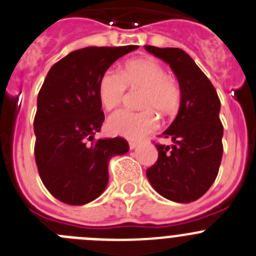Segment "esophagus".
Masks as SVG:
<instances>
[{"instance_id": "esophagus-1", "label": "esophagus", "mask_w": 256, "mask_h": 256, "mask_svg": "<svg viewBox=\"0 0 256 256\" xmlns=\"http://www.w3.org/2000/svg\"><path fill=\"white\" fill-rule=\"evenodd\" d=\"M137 146H138L137 142H133V140H130V150H134Z\"/></svg>"}]
</instances>
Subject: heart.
Segmentation results:
<instances>
[{
    "label": "heart",
    "mask_w": 256,
    "mask_h": 256,
    "mask_svg": "<svg viewBox=\"0 0 256 256\" xmlns=\"http://www.w3.org/2000/svg\"><path fill=\"white\" fill-rule=\"evenodd\" d=\"M126 88L144 91L140 96V108L146 110L140 112L118 110L112 112L106 122V128L112 134L140 140L160 124L158 116L151 109L164 116H171L179 109L182 99L179 86L156 60H130L120 74L112 70L104 72L98 85V95L102 108L112 110L118 106L123 100Z\"/></svg>",
    "instance_id": "obj_1"
}]
</instances>
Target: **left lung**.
<instances>
[{
  "instance_id": "obj_1",
  "label": "left lung",
  "mask_w": 256,
  "mask_h": 256,
  "mask_svg": "<svg viewBox=\"0 0 256 256\" xmlns=\"http://www.w3.org/2000/svg\"><path fill=\"white\" fill-rule=\"evenodd\" d=\"M144 49L170 66L182 94L176 118L162 133L172 144H156L158 158L147 168V179L164 198L190 203L210 189L218 174L224 152L221 102L208 77L182 49Z\"/></svg>"
}]
</instances>
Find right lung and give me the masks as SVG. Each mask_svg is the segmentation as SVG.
Instances as JSON below:
<instances>
[{"instance_id": "right-lung-1", "label": "right lung", "mask_w": 256, "mask_h": 256, "mask_svg": "<svg viewBox=\"0 0 256 256\" xmlns=\"http://www.w3.org/2000/svg\"><path fill=\"white\" fill-rule=\"evenodd\" d=\"M137 46H88L52 66L38 94L35 161L52 196L82 206L100 196L109 182L112 157L130 151L120 137L94 140L102 130L98 85L110 66Z\"/></svg>"}]
</instances>
